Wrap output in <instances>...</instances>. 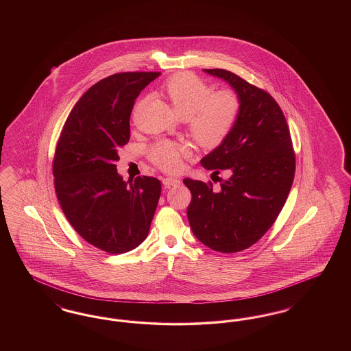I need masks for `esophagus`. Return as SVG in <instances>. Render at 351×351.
<instances>
[{
	"label": "esophagus",
	"instance_id": "1",
	"mask_svg": "<svg viewBox=\"0 0 351 351\" xmlns=\"http://www.w3.org/2000/svg\"><path fill=\"white\" fill-rule=\"evenodd\" d=\"M162 182H163L166 186H173V185H179L180 184V180L175 179V178H165Z\"/></svg>",
	"mask_w": 351,
	"mask_h": 351
}]
</instances>
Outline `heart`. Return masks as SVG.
<instances>
[{
	"mask_svg": "<svg viewBox=\"0 0 351 351\" xmlns=\"http://www.w3.org/2000/svg\"><path fill=\"white\" fill-rule=\"evenodd\" d=\"M175 114L186 119L193 141L204 149H216L232 133L239 114V100L232 90L212 89L191 73L169 77L162 88ZM191 149L178 142L159 141L150 150L151 162L163 171L173 172L183 165Z\"/></svg>",
	"mask_w": 351,
	"mask_h": 351,
	"instance_id": "heart-1",
	"label": "heart"
}]
</instances>
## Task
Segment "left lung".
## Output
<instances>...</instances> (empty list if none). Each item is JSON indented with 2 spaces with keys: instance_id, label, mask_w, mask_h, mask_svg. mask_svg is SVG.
Here are the masks:
<instances>
[{
  "instance_id": "8db88e82",
  "label": "left lung",
  "mask_w": 351,
  "mask_h": 351,
  "mask_svg": "<svg viewBox=\"0 0 351 351\" xmlns=\"http://www.w3.org/2000/svg\"><path fill=\"white\" fill-rule=\"evenodd\" d=\"M230 84L239 100L232 133L201 159L213 184L184 179L192 193L186 209L191 229L205 246L219 252L246 250L258 242L283 209L295 178V151L283 112L266 90L226 69H204Z\"/></svg>"
}]
</instances>
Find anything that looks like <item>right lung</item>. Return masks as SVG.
Segmentation results:
<instances>
[{
	"label": "right lung",
	"instance_id": "add662e5",
	"mask_svg": "<svg viewBox=\"0 0 351 351\" xmlns=\"http://www.w3.org/2000/svg\"><path fill=\"white\" fill-rule=\"evenodd\" d=\"M160 72H122L92 85L69 113L52 172L64 216L84 239L109 254L138 247L147 237L162 184L150 176L123 182L114 165L130 139L141 90Z\"/></svg>",
	"mask_w": 351,
	"mask_h": 351
}]
</instances>
